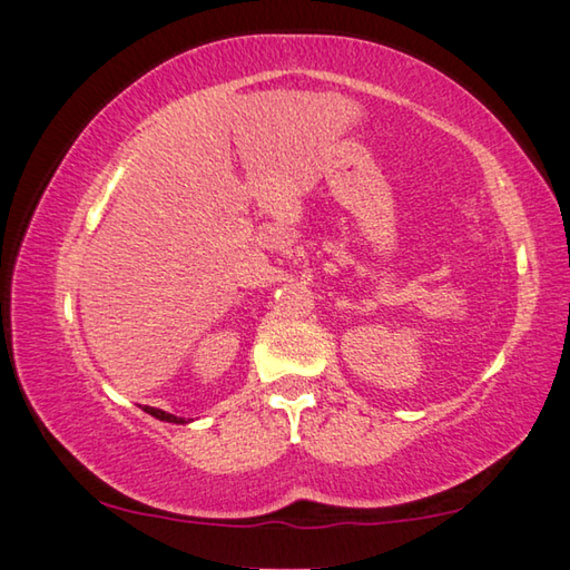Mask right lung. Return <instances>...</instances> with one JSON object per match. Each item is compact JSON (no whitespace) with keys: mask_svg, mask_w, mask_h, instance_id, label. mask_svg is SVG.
<instances>
[{"mask_svg":"<svg viewBox=\"0 0 570 570\" xmlns=\"http://www.w3.org/2000/svg\"><path fill=\"white\" fill-rule=\"evenodd\" d=\"M142 410H146L148 414H153V417H156V420H163V422H176V424L186 422V417H176V414L163 412V410H156V407H142Z\"/></svg>","mask_w":570,"mask_h":570,"instance_id":"1","label":"right lung"}]
</instances>
